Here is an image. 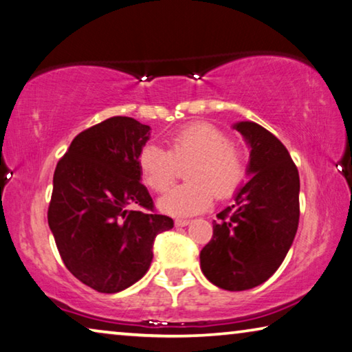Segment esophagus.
Listing matches in <instances>:
<instances>
[{"label": "esophagus", "instance_id": "esophagus-1", "mask_svg": "<svg viewBox=\"0 0 352 352\" xmlns=\"http://www.w3.org/2000/svg\"><path fill=\"white\" fill-rule=\"evenodd\" d=\"M175 223H176V226H187L188 223H190V220H188V219H176Z\"/></svg>", "mask_w": 352, "mask_h": 352}]
</instances>
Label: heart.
<instances>
[{
    "instance_id": "heart-1",
    "label": "heart",
    "mask_w": 352,
    "mask_h": 352,
    "mask_svg": "<svg viewBox=\"0 0 352 352\" xmlns=\"http://www.w3.org/2000/svg\"><path fill=\"white\" fill-rule=\"evenodd\" d=\"M187 182L164 195L159 206L173 215L201 212L217 198H228L245 177L244 155L217 127L193 122L168 137V151L144 146L138 157L143 181L154 192H166L176 181L177 165L187 164Z\"/></svg>"
}]
</instances>
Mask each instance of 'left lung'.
Masks as SVG:
<instances>
[{
    "label": "left lung",
    "instance_id": "obj_1",
    "mask_svg": "<svg viewBox=\"0 0 352 352\" xmlns=\"http://www.w3.org/2000/svg\"><path fill=\"white\" fill-rule=\"evenodd\" d=\"M250 148V181L234 204L214 220V234L199 253L210 283L245 291L266 282L280 267L299 225V171L283 143L252 121L232 126Z\"/></svg>",
    "mask_w": 352,
    "mask_h": 352
}]
</instances>
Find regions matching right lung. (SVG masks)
I'll use <instances>...</instances> for the list:
<instances>
[{
	"label": "right lung",
	"mask_w": 352,
	"mask_h": 352,
	"mask_svg": "<svg viewBox=\"0 0 352 352\" xmlns=\"http://www.w3.org/2000/svg\"><path fill=\"white\" fill-rule=\"evenodd\" d=\"M149 126L113 116L78 133L53 175L48 226L69 272L99 293H120L153 261L173 219L154 212L138 157Z\"/></svg>",
	"instance_id": "right-lung-1"
}]
</instances>
